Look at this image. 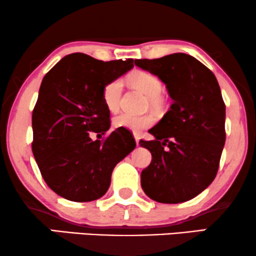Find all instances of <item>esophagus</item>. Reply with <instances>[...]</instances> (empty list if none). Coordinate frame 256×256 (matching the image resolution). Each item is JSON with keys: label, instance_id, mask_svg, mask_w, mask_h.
<instances>
[{"label": "esophagus", "instance_id": "esophagus-1", "mask_svg": "<svg viewBox=\"0 0 256 256\" xmlns=\"http://www.w3.org/2000/svg\"><path fill=\"white\" fill-rule=\"evenodd\" d=\"M134 138H135L136 144H138V143H140V135H138V134H136V132H135V134H134Z\"/></svg>", "mask_w": 256, "mask_h": 256}]
</instances>
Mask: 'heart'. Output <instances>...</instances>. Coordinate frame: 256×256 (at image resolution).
<instances>
[{
    "label": "heart",
    "instance_id": "1",
    "mask_svg": "<svg viewBox=\"0 0 256 256\" xmlns=\"http://www.w3.org/2000/svg\"><path fill=\"white\" fill-rule=\"evenodd\" d=\"M129 82L135 88L144 94L148 98L149 106L152 108H158L160 106V94L163 92V82L158 76L146 71L132 72L128 76ZM122 94L121 79H113L108 82L102 88V100L106 108L110 112L118 110L120 104ZM154 124V118L150 115H135L124 113L114 118L113 124L115 128H124L127 130L138 132L142 129L148 128Z\"/></svg>",
    "mask_w": 256,
    "mask_h": 256
}]
</instances>
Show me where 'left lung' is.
Returning <instances> with one entry per match:
<instances>
[{"label":"left lung","instance_id":"obj_1","mask_svg":"<svg viewBox=\"0 0 256 256\" xmlns=\"http://www.w3.org/2000/svg\"><path fill=\"white\" fill-rule=\"evenodd\" d=\"M135 65L158 76L172 104L140 141L152 152L141 186L152 200L177 204L194 198L212 183L225 146L226 106L211 70L185 54L136 59Z\"/></svg>","mask_w":256,"mask_h":256}]
</instances>
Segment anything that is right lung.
Instances as JSON below:
<instances>
[{"instance_id":"obj_1","label":"right lung","mask_w":256,"mask_h":256,"mask_svg":"<svg viewBox=\"0 0 256 256\" xmlns=\"http://www.w3.org/2000/svg\"><path fill=\"white\" fill-rule=\"evenodd\" d=\"M132 68V59L102 62L78 52L45 74L32 112V152L45 183L60 197L78 202L102 197L115 166L136 146L127 129L90 138L110 127L104 86Z\"/></svg>"}]
</instances>
